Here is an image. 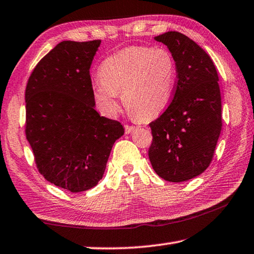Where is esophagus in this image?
<instances>
[{"mask_svg":"<svg viewBox=\"0 0 254 254\" xmlns=\"http://www.w3.org/2000/svg\"><path fill=\"white\" fill-rule=\"evenodd\" d=\"M124 127H126V133H131L135 128V127L133 126H126Z\"/></svg>","mask_w":254,"mask_h":254,"instance_id":"obj_1","label":"esophagus"}]
</instances>
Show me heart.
Wrapping results in <instances>:
<instances>
[{
    "mask_svg": "<svg viewBox=\"0 0 254 254\" xmlns=\"http://www.w3.org/2000/svg\"><path fill=\"white\" fill-rule=\"evenodd\" d=\"M93 84V95L106 114L124 106L137 120L156 118L169 105L176 81V62L163 47L133 46L107 57Z\"/></svg>",
    "mask_w": 254,
    "mask_h": 254,
    "instance_id": "1",
    "label": "heart"
}]
</instances>
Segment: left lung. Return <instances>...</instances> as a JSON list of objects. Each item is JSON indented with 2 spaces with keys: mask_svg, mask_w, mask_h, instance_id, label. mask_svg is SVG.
I'll use <instances>...</instances> for the list:
<instances>
[{
  "mask_svg": "<svg viewBox=\"0 0 254 254\" xmlns=\"http://www.w3.org/2000/svg\"><path fill=\"white\" fill-rule=\"evenodd\" d=\"M168 47L177 79L173 101L149 124V159L159 177L173 183L200 175L212 162L222 130V101L216 68L209 56L185 34L154 37Z\"/></svg>",
  "mask_w": 254,
  "mask_h": 254,
  "instance_id": "8db88e82",
  "label": "left lung"
}]
</instances>
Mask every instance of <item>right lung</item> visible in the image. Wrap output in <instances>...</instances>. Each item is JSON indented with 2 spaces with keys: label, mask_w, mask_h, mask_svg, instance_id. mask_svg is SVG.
<instances>
[{
  "label": "right lung",
  "mask_w": 254,
  "mask_h": 254,
  "mask_svg": "<svg viewBox=\"0 0 254 254\" xmlns=\"http://www.w3.org/2000/svg\"><path fill=\"white\" fill-rule=\"evenodd\" d=\"M101 40L63 41L42 58L25 87L24 132L39 173L71 192L102 179L112 147L124 134L101 117L89 68Z\"/></svg>",
  "instance_id": "1"
}]
</instances>
